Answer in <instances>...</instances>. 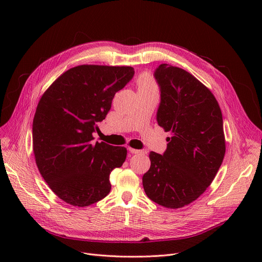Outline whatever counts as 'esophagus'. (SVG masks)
I'll return each mask as SVG.
<instances>
[{
  "label": "esophagus",
  "instance_id": "1",
  "mask_svg": "<svg viewBox=\"0 0 262 262\" xmlns=\"http://www.w3.org/2000/svg\"><path fill=\"white\" fill-rule=\"evenodd\" d=\"M128 150H129V153H132V154H142V155L146 154V150H144V149H136V148L129 147Z\"/></svg>",
  "mask_w": 262,
  "mask_h": 262
}]
</instances>
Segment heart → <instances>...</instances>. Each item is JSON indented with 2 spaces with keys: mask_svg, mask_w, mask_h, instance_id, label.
Returning <instances> with one entry per match:
<instances>
[{
  "mask_svg": "<svg viewBox=\"0 0 262 262\" xmlns=\"http://www.w3.org/2000/svg\"><path fill=\"white\" fill-rule=\"evenodd\" d=\"M156 87L155 82L149 75H142L138 80V88H153Z\"/></svg>",
  "mask_w": 262,
  "mask_h": 262,
  "instance_id": "1",
  "label": "heart"
}]
</instances>
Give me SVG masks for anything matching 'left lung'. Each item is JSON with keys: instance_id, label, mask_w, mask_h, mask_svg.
<instances>
[{"instance_id": "8db88e82", "label": "left lung", "mask_w": 262, "mask_h": 262, "mask_svg": "<svg viewBox=\"0 0 262 262\" xmlns=\"http://www.w3.org/2000/svg\"><path fill=\"white\" fill-rule=\"evenodd\" d=\"M155 78L161 91L157 122L171 137L163 155L149 153L142 184L153 202L183 208L204 193L223 162L222 112L212 92L184 69L161 63Z\"/></svg>"}]
</instances>
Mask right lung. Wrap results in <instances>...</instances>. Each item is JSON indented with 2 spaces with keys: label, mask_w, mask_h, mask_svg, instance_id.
<instances>
[{
  "label": "right lung",
  "mask_w": 262,
  "mask_h": 262,
  "mask_svg": "<svg viewBox=\"0 0 262 262\" xmlns=\"http://www.w3.org/2000/svg\"><path fill=\"white\" fill-rule=\"evenodd\" d=\"M135 74L134 68L80 64L69 69L45 91L33 121V152L50 189L75 207H87L112 189L109 175L122 167L127 149L95 142L96 123Z\"/></svg>",
  "instance_id": "add662e5"
}]
</instances>
